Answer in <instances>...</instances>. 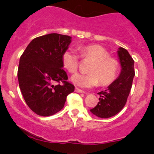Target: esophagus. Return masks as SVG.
<instances>
[{"label": "esophagus", "instance_id": "34e87169", "mask_svg": "<svg viewBox=\"0 0 154 154\" xmlns=\"http://www.w3.org/2000/svg\"><path fill=\"white\" fill-rule=\"evenodd\" d=\"M75 92H77V93H85V92L82 91V90L79 89V88H75Z\"/></svg>", "mask_w": 154, "mask_h": 154}]
</instances>
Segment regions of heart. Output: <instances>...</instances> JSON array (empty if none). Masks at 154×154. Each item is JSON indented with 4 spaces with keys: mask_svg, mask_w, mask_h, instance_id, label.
I'll return each instance as SVG.
<instances>
[{
    "mask_svg": "<svg viewBox=\"0 0 154 154\" xmlns=\"http://www.w3.org/2000/svg\"><path fill=\"white\" fill-rule=\"evenodd\" d=\"M79 51L82 58L91 59L93 63L88 70L90 74H76L72 77V82L80 88H89L97 85L98 82L100 85H106L114 81L117 73V61L109 57V53L104 48L90 45L81 47ZM61 62L65 69L75 73L78 69V56L72 49H67L62 54Z\"/></svg>",
    "mask_w": 154,
    "mask_h": 154,
    "instance_id": "obj_1",
    "label": "heart"
}]
</instances>
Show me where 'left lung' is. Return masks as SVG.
Instances as JSON below:
<instances>
[{
  "instance_id": "8db88e82",
  "label": "left lung",
  "mask_w": 154,
  "mask_h": 154,
  "mask_svg": "<svg viewBox=\"0 0 154 154\" xmlns=\"http://www.w3.org/2000/svg\"><path fill=\"white\" fill-rule=\"evenodd\" d=\"M121 72L119 76L105 91L100 92L99 102L91 112L100 118L116 115L126 104L135 76L134 60L126 49L119 48L117 51Z\"/></svg>"
}]
</instances>
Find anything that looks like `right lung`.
Wrapping results in <instances>:
<instances>
[{
    "label": "right lung",
    "instance_id": "add662e5",
    "mask_svg": "<svg viewBox=\"0 0 154 154\" xmlns=\"http://www.w3.org/2000/svg\"><path fill=\"white\" fill-rule=\"evenodd\" d=\"M71 42L68 35H43L33 39L21 56L19 88L28 106L38 115L57 113L64 106L67 95L75 91V86L66 81L61 62L62 54Z\"/></svg>",
    "mask_w": 154,
    "mask_h": 154
}]
</instances>
